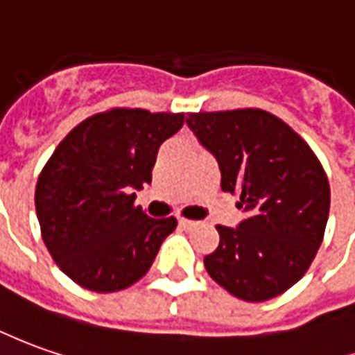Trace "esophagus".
<instances>
[{"instance_id": "1", "label": "esophagus", "mask_w": 355, "mask_h": 355, "mask_svg": "<svg viewBox=\"0 0 355 355\" xmlns=\"http://www.w3.org/2000/svg\"><path fill=\"white\" fill-rule=\"evenodd\" d=\"M178 225H180V227L182 229H192V227H196L198 223L196 221H190V219H178Z\"/></svg>"}]
</instances>
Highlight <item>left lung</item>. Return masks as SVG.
I'll return each mask as SVG.
<instances>
[{
    "label": "left lung",
    "mask_w": 355,
    "mask_h": 355,
    "mask_svg": "<svg viewBox=\"0 0 355 355\" xmlns=\"http://www.w3.org/2000/svg\"><path fill=\"white\" fill-rule=\"evenodd\" d=\"M188 128L211 151L221 190L237 194L247 219L218 225V248L204 266L231 295L259 303L305 276L330 209L327 173L309 144L260 108L190 112Z\"/></svg>",
    "instance_id": "left-lung-1"
}]
</instances>
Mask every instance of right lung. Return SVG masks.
<instances>
[{
	"mask_svg": "<svg viewBox=\"0 0 355 355\" xmlns=\"http://www.w3.org/2000/svg\"><path fill=\"white\" fill-rule=\"evenodd\" d=\"M182 112L110 108L79 122L38 175L40 233L60 270L81 288L110 293L144 278L175 218H149L134 204L151 182L161 144Z\"/></svg>",
	"mask_w": 355,
	"mask_h": 355,
	"instance_id": "right-lung-1",
	"label": "right lung"
}]
</instances>
